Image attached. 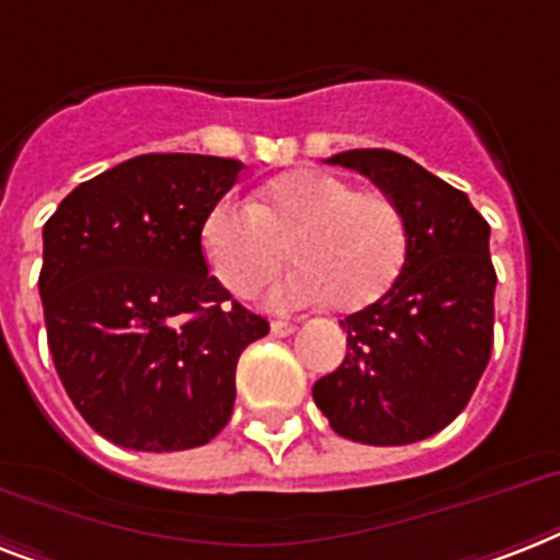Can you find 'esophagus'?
Returning <instances> with one entry per match:
<instances>
[{
  "label": "esophagus",
  "mask_w": 560,
  "mask_h": 560,
  "mask_svg": "<svg viewBox=\"0 0 560 560\" xmlns=\"http://www.w3.org/2000/svg\"><path fill=\"white\" fill-rule=\"evenodd\" d=\"M270 327H272V334H276V336L295 334V325H293V322H288V319H276Z\"/></svg>",
  "instance_id": "34e87169"
}]
</instances>
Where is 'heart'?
<instances>
[{
    "mask_svg": "<svg viewBox=\"0 0 560 560\" xmlns=\"http://www.w3.org/2000/svg\"><path fill=\"white\" fill-rule=\"evenodd\" d=\"M290 258L299 270L276 284L272 307L334 302L362 311L383 299L408 256V224L397 201L353 189L348 177L295 170L276 177L253 203L221 198L201 221V253L230 293L253 295Z\"/></svg>",
    "mask_w": 560,
    "mask_h": 560,
    "instance_id": "1",
    "label": "heart"
}]
</instances>
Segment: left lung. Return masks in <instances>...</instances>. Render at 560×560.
Wrapping results in <instances>:
<instances>
[{"mask_svg":"<svg viewBox=\"0 0 560 560\" xmlns=\"http://www.w3.org/2000/svg\"><path fill=\"white\" fill-rule=\"evenodd\" d=\"M327 163L374 180L402 209L406 267L394 288L351 313L348 353L313 385L339 438L406 445L445 429L475 394L494 327L489 224L466 192L388 149H351Z\"/></svg>","mask_w":560,"mask_h":560,"instance_id":"obj_1","label":"left lung"}]
</instances>
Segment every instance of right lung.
<instances>
[{
  "label": "right lung",
  "mask_w": 560,
  "mask_h": 560,
  "mask_svg": "<svg viewBox=\"0 0 560 560\" xmlns=\"http://www.w3.org/2000/svg\"><path fill=\"white\" fill-rule=\"evenodd\" d=\"M244 163L140 154L80 184L43 226L45 330L62 388L100 438L184 452L235 406V365L267 319L233 302L201 221Z\"/></svg>",
  "instance_id": "right-lung-1"
}]
</instances>
